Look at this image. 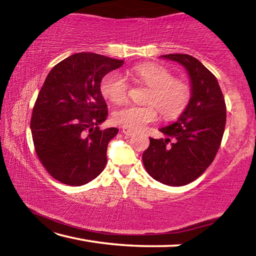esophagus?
Returning a JSON list of instances; mask_svg holds the SVG:
<instances>
[{
  "label": "esophagus",
  "instance_id": "1",
  "mask_svg": "<svg viewBox=\"0 0 256 256\" xmlns=\"http://www.w3.org/2000/svg\"><path fill=\"white\" fill-rule=\"evenodd\" d=\"M122 132L125 134V136H132V134L134 133L133 130L128 128H122Z\"/></svg>",
  "mask_w": 256,
  "mask_h": 256
}]
</instances>
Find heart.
<instances>
[{"instance_id": "b5f03b06", "label": "heart", "mask_w": 256, "mask_h": 256, "mask_svg": "<svg viewBox=\"0 0 256 256\" xmlns=\"http://www.w3.org/2000/svg\"><path fill=\"white\" fill-rule=\"evenodd\" d=\"M125 78L149 88L144 98L146 106L126 105L116 110L112 120L133 131L142 130L158 118V112L164 120H172L185 110L190 100V86L186 82L175 79L172 73L160 64L146 63L128 68ZM104 97L114 104L126 100L130 86L118 73H108L102 81Z\"/></svg>"}]
</instances>
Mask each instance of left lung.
I'll use <instances>...</instances> for the list:
<instances>
[{
	"instance_id": "left-lung-1",
	"label": "left lung",
	"mask_w": 256,
	"mask_h": 256,
	"mask_svg": "<svg viewBox=\"0 0 256 256\" xmlns=\"http://www.w3.org/2000/svg\"><path fill=\"white\" fill-rule=\"evenodd\" d=\"M162 58L188 70L192 96L177 122L159 130L166 138H149L142 160L156 180L183 186L200 177L214 162L226 126V102L216 78L200 60L188 54Z\"/></svg>"
}]
</instances>
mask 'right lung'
Here are the masks:
<instances>
[{
  "instance_id": "obj_1",
  "label": "right lung",
  "mask_w": 256,
  "mask_h": 256,
  "mask_svg": "<svg viewBox=\"0 0 256 256\" xmlns=\"http://www.w3.org/2000/svg\"><path fill=\"white\" fill-rule=\"evenodd\" d=\"M123 63L100 54L78 53L60 60L47 76L30 128L38 159L60 183L86 184L105 168L108 142L118 130H99L108 115L100 82Z\"/></svg>"
}]
</instances>
